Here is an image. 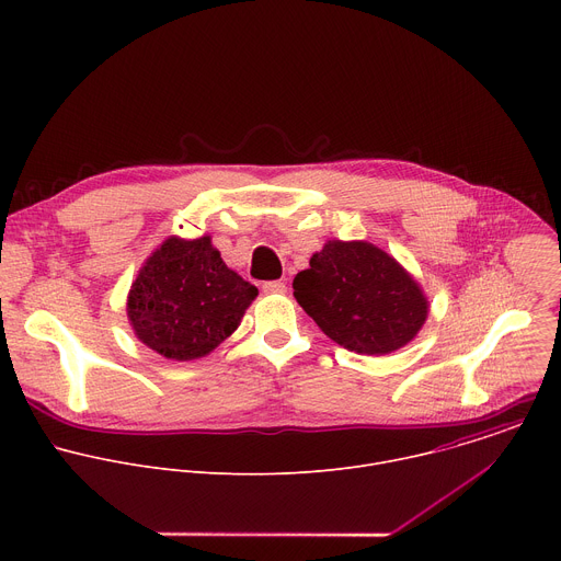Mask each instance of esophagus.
<instances>
[{"instance_id":"34e87169","label":"esophagus","mask_w":561,"mask_h":561,"mask_svg":"<svg viewBox=\"0 0 561 561\" xmlns=\"http://www.w3.org/2000/svg\"><path fill=\"white\" fill-rule=\"evenodd\" d=\"M264 293H268V295H282V293H286V284L282 282V279H275V282H264Z\"/></svg>"}]
</instances>
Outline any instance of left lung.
Masks as SVG:
<instances>
[{"instance_id":"8db88e82","label":"left lung","mask_w":561,"mask_h":561,"mask_svg":"<svg viewBox=\"0 0 561 561\" xmlns=\"http://www.w3.org/2000/svg\"><path fill=\"white\" fill-rule=\"evenodd\" d=\"M293 290L319 329L359 355L407 346L428 317V299L413 275L368 242L331 239L295 275Z\"/></svg>"}]
</instances>
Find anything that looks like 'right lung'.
I'll use <instances>...</instances> for the list:
<instances>
[{
    "label": "right lung",
    "instance_id": "1",
    "mask_svg": "<svg viewBox=\"0 0 561 561\" xmlns=\"http://www.w3.org/2000/svg\"><path fill=\"white\" fill-rule=\"evenodd\" d=\"M257 288L230 271L210 237H169L139 268L126 312L139 342L175 362L206 357L230 337Z\"/></svg>",
    "mask_w": 561,
    "mask_h": 561
}]
</instances>
